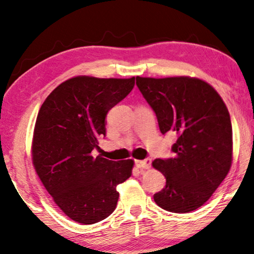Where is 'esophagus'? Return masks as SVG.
Returning a JSON list of instances; mask_svg holds the SVG:
<instances>
[{"label": "esophagus", "instance_id": "34e87169", "mask_svg": "<svg viewBox=\"0 0 254 254\" xmlns=\"http://www.w3.org/2000/svg\"><path fill=\"white\" fill-rule=\"evenodd\" d=\"M136 166H137L138 168H142V169H149V168L151 167V159H144V160H136L135 161Z\"/></svg>", "mask_w": 254, "mask_h": 254}]
</instances>
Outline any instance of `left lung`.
Instances as JSON below:
<instances>
[{"mask_svg": "<svg viewBox=\"0 0 254 254\" xmlns=\"http://www.w3.org/2000/svg\"><path fill=\"white\" fill-rule=\"evenodd\" d=\"M136 85L157 116L160 131L175 132L174 158L155 159L166 186L153 195L160 208L186 213L211 197L233 159L231 117L211 85L198 78L136 77Z\"/></svg>", "mask_w": 254, "mask_h": 254, "instance_id": "left-lung-1", "label": "left lung"}]
</instances>
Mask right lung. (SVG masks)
Instances as JSON below:
<instances>
[{
	"label": "right lung",
	"instance_id": "obj_1",
	"mask_svg": "<svg viewBox=\"0 0 254 254\" xmlns=\"http://www.w3.org/2000/svg\"><path fill=\"white\" fill-rule=\"evenodd\" d=\"M135 77L77 76L42 104L35 124L33 165L43 185L70 219L92 225L115 211L117 186L131 176L132 160L112 161L92 151L105 136L108 111L124 100Z\"/></svg>",
	"mask_w": 254,
	"mask_h": 254
}]
</instances>
